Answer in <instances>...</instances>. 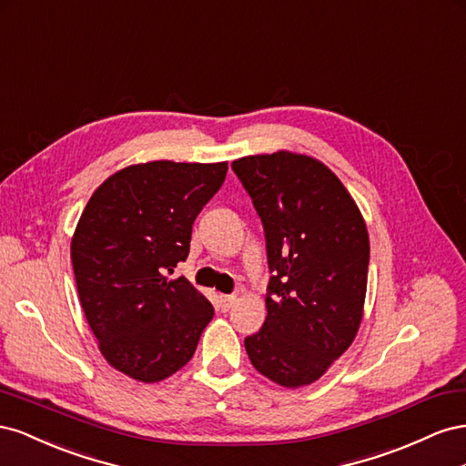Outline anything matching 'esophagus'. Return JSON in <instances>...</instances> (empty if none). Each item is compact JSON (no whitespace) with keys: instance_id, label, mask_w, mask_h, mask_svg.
I'll use <instances>...</instances> for the list:
<instances>
[{"instance_id":"obj_1","label":"esophagus","mask_w":466,"mask_h":466,"mask_svg":"<svg viewBox=\"0 0 466 466\" xmlns=\"http://www.w3.org/2000/svg\"><path fill=\"white\" fill-rule=\"evenodd\" d=\"M236 302V295H220V307L222 310H230Z\"/></svg>"}]
</instances>
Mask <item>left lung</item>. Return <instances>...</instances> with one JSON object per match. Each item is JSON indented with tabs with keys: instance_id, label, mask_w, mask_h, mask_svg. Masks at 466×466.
<instances>
[{
	"instance_id": "8db88e82",
	"label": "left lung",
	"mask_w": 466,
	"mask_h": 466,
	"mask_svg": "<svg viewBox=\"0 0 466 466\" xmlns=\"http://www.w3.org/2000/svg\"><path fill=\"white\" fill-rule=\"evenodd\" d=\"M263 222L271 279L251 365L285 389L320 379L363 318L369 234L338 176L318 159L279 150L232 162Z\"/></svg>"
}]
</instances>
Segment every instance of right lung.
<instances>
[{
    "label": "right lung",
    "mask_w": 466,
    "mask_h": 466,
    "mask_svg": "<svg viewBox=\"0 0 466 466\" xmlns=\"http://www.w3.org/2000/svg\"><path fill=\"white\" fill-rule=\"evenodd\" d=\"M228 162L137 164L91 195L72 238L77 295L99 351L130 379L159 382L193 357L215 316L187 279H167L189 256L198 212Z\"/></svg>",
    "instance_id": "add662e5"
}]
</instances>
